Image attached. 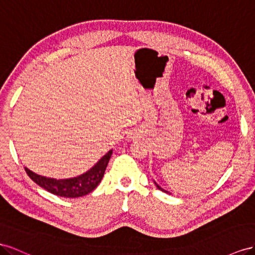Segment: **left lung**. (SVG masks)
<instances>
[{
  "instance_id": "left-lung-1",
  "label": "left lung",
  "mask_w": 255,
  "mask_h": 255,
  "mask_svg": "<svg viewBox=\"0 0 255 255\" xmlns=\"http://www.w3.org/2000/svg\"><path fill=\"white\" fill-rule=\"evenodd\" d=\"M154 183H155V185H156V187H157V188H158V189H159V190H160V191H162V192H164V193H168V194H172V193H170V192H169V191H166V190H164V189H162V188H161V187H160V186H159V185H158V184H157V183H156V181H155V180H154Z\"/></svg>"
}]
</instances>
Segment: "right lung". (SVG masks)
<instances>
[{"label": "right lung", "instance_id": "obj_1", "mask_svg": "<svg viewBox=\"0 0 255 255\" xmlns=\"http://www.w3.org/2000/svg\"><path fill=\"white\" fill-rule=\"evenodd\" d=\"M113 149L109 150L106 155L101 157L90 170L83 174L70 178L56 179L38 175L25 166V172L34 183L45 189L48 192L64 196V198H79L91 193L104 177L105 171L112 156Z\"/></svg>", "mask_w": 255, "mask_h": 255}]
</instances>
